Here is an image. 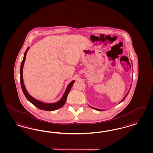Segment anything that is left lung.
<instances>
[{
  "label": "left lung",
  "mask_w": 153,
  "mask_h": 153,
  "mask_svg": "<svg viewBox=\"0 0 153 153\" xmlns=\"http://www.w3.org/2000/svg\"><path fill=\"white\" fill-rule=\"evenodd\" d=\"M130 88H131V87H130ZM129 91H130V90H129ZM129 92H128V94H127V95H126V96H125V97L124 98V99H123V100H122V101H121V102H123V101H124V100L125 99V98H126V96H127V95H128V94H129ZM90 107L92 108H93V109H96V110H97V111H103V110H101V109H96V108H95L92 107H91V106H90Z\"/></svg>",
  "instance_id": "1"
}]
</instances>
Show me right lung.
I'll return each mask as SVG.
<instances>
[{"mask_svg":"<svg viewBox=\"0 0 153 153\" xmlns=\"http://www.w3.org/2000/svg\"><path fill=\"white\" fill-rule=\"evenodd\" d=\"M29 48L28 47L27 48V49L26 50L25 53H24L23 61H22V63H21L20 71V84H21V87H22V90H23L24 95L26 97V98L27 99V100H28L29 102H30L32 104H33L34 106H36V107L39 108L40 109H42V110L48 111H54V110H56L57 109H59V108L62 107L66 102V99H67V97L68 96V93L70 92V91L71 90V88L75 82V80H73L72 82H71L68 84V87H67V88L66 90V91L65 92V94L63 95L62 99L58 102H56L55 103H45V102H40V101H39V100L35 99L33 97L30 96L28 92H27V91L26 90V88L25 87V85H24V82H23V66H24V63L25 60L26 54H27V53L29 50Z\"/></svg>","mask_w":153,"mask_h":153,"instance_id":"1","label":"right lung"}]
</instances>
